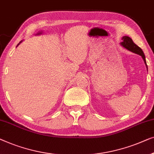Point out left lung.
<instances>
[{"mask_svg":"<svg viewBox=\"0 0 154 154\" xmlns=\"http://www.w3.org/2000/svg\"><path fill=\"white\" fill-rule=\"evenodd\" d=\"M121 39H122V42L120 43L121 46H122L123 47H124L125 49H128V51H131V52L137 54L141 56L142 59L144 60L145 65H146L147 70H148V67H147L146 59H145L144 54V52H143V51L142 50V49L140 48V47H138L137 45H136L135 43L133 42V40H132V39L128 36H123V37H122V38Z\"/></svg>","mask_w":154,"mask_h":154,"instance_id":"1","label":"left lung"}]
</instances>
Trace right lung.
<instances>
[{"label": "right lung", "mask_w": 154, "mask_h": 154, "mask_svg": "<svg viewBox=\"0 0 154 154\" xmlns=\"http://www.w3.org/2000/svg\"><path fill=\"white\" fill-rule=\"evenodd\" d=\"M22 41H23V40H21V42H19V44H18V45H17V47H18V45H19V44H20V43H21V42H22Z\"/></svg>", "instance_id": "right-lung-1"}]
</instances>
